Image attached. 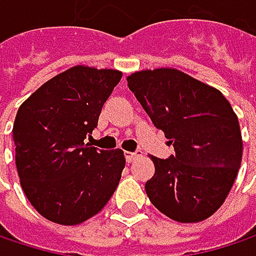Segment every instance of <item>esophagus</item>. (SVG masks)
Segmentation results:
<instances>
[{"label": "esophagus", "mask_w": 256, "mask_h": 256, "mask_svg": "<svg viewBox=\"0 0 256 256\" xmlns=\"http://www.w3.org/2000/svg\"><path fill=\"white\" fill-rule=\"evenodd\" d=\"M126 154V160H128V163H132V162H134L138 157H140L142 156V152L140 151H134V152H124Z\"/></svg>", "instance_id": "esophagus-1"}]
</instances>
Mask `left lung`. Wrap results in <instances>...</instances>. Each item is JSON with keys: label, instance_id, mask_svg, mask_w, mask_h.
Instances as JSON below:
<instances>
[{"label": "left lung", "instance_id": "left-lung-1", "mask_svg": "<svg viewBox=\"0 0 256 256\" xmlns=\"http://www.w3.org/2000/svg\"><path fill=\"white\" fill-rule=\"evenodd\" d=\"M128 86L175 148L166 160L151 156L156 174L145 184L148 198L178 222L209 218L227 198L242 163V133L230 102L174 68L134 72Z\"/></svg>", "mask_w": 256, "mask_h": 256}]
</instances>
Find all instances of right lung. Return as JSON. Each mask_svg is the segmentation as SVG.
Listing matches in <instances>:
<instances>
[{"label":"right lung","mask_w":256,"mask_h":256,"mask_svg":"<svg viewBox=\"0 0 256 256\" xmlns=\"http://www.w3.org/2000/svg\"><path fill=\"white\" fill-rule=\"evenodd\" d=\"M122 76L78 65L44 82L20 105L13 126L16 168L28 200L46 220L77 226L114 194L124 152L98 150L84 139L98 126Z\"/></svg>","instance_id":"right-lung-1"}]
</instances>
